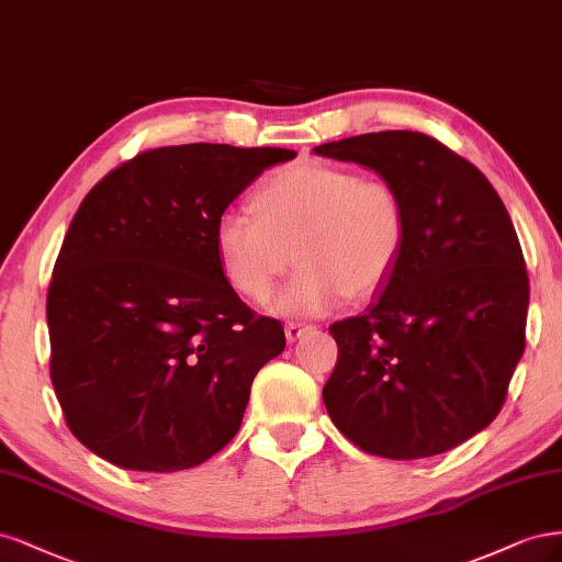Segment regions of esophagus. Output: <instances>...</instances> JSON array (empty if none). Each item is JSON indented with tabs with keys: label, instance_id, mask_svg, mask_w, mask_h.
<instances>
[{
	"label": "esophagus",
	"instance_id": "esophagus-1",
	"mask_svg": "<svg viewBox=\"0 0 562 562\" xmlns=\"http://www.w3.org/2000/svg\"><path fill=\"white\" fill-rule=\"evenodd\" d=\"M315 327H311V324H303V322H289L284 327V336L289 342H296L301 336L311 334Z\"/></svg>",
	"mask_w": 562,
	"mask_h": 562
}]
</instances>
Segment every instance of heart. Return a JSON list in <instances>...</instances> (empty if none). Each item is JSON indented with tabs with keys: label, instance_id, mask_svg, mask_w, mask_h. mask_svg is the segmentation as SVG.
Listing matches in <instances>:
<instances>
[{
	"label": "heart",
	"instance_id": "b5f03b06",
	"mask_svg": "<svg viewBox=\"0 0 562 562\" xmlns=\"http://www.w3.org/2000/svg\"><path fill=\"white\" fill-rule=\"evenodd\" d=\"M251 210L257 216L224 212L216 220V261L235 292L266 301L296 257L303 268L273 303L280 315H322L348 294H373L408 238L400 189L319 160L270 175Z\"/></svg>",
	"mask_w": 562,
	"mask_h": 562
}]
</instances>
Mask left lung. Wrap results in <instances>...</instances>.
<instances>
[{"label":"left lung","instance_id":"obj_1","mask_svg":"<svg viewBox=\"0 0 562 562\" xmlns=\"http://www.w3.org/2000/svg\"><path fill=\"white\" fill-rule=\"evenodd\" d=\"M315 154L373 170L408 210L378 299L329 327L338 361L324 406L371 456H439L497 418L525 350L530 282L512 216L476 166L423 133H367Z\"/></svg>","mask_w":562,"mask_h":562}]
</instances>
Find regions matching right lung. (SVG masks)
Segmentation results:
<instances>
[{"instance_id": "1", "label": "right lung", "mask_w": 562, "mask_h": 562, "mask_svg": "<svg viewBox=\"0 0 562 562\" xmlns=\"http://www.w3.org/2000/svg\"><path fill=\"white\" fill-rule=\"evenodd\" d=\"M296 151H142L88 191L46 299L50 383L71 434L135 472H182L240 429L284 329L235 294L214 251L226 207Z\"/></svg>"}]
</instances>
